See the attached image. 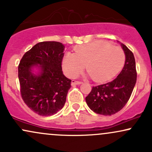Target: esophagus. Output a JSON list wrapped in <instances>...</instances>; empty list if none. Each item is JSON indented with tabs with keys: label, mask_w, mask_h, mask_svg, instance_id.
<instances>
[{
	"label": "esophagus",
	"mask_w": 152,
	"mask_h": 152,
	"mask_svg": "<svg viewBox=\"0 0 152 152\" xmlns=\"http://www.w3.org/2000/svg\"><path fill=\"white\" fill-rule=\"evenodd\" d=\"M82 83V82L81 81H75V80H72L71 81V85L72 86H74V85H79Z\"/></svg>",
	"instance_id": "obj_1"
}]
</instances>
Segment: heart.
I'll use <instances>...</instances> for the list:
<instances>
[{
  "instance_id": "1",
  "label": "heart",
  "mask_w": 152,
  "mask_h": 152,
  "mask_svg": "<svg viewBox=\"0 0 152 152\" xmlns=\"http://www.w3.org/2000/svg\"><path fill=\"white\" fill-rule=\"evenodd\" d=\"M75 53L65 54L63 70L67 76L74 78L84 69L99 83L109 81L121 71L125 63L122 48L104 41H97L76 46Z\"/></svg>"
}]
</instances>
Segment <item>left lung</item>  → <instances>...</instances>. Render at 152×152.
<instances>
[{
  "label": "left lung",
  "instance_id": "1",
  "mask_svg": "<svg viewBox=\"0 0 152 152\" xmlns=\"http://www.w3.org/2000/svg\"><path fill=\"white\" fill-rule=\"evenodd\" d=\"M126 60L124 66L118 76L112 81L93 86L86 97L87 105L94 112L104 116H111L126 104L137 82V70L134 54L123 43Z\"/></svg>",
  "mask_w": 152,
  "mask_h": 152
}]
</instances>
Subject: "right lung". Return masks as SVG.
I'll return each mask as SVG.
<instances>
[{"mask_svg":"<svg viewBox=\"0 0 152 152\" xmlns=\"http://www.w3.org/2000/svg\"><path fill=\"white\" fill-rule=\"evenodd\" d=\"M64 48L56 41L40 42L24 54L18 65L23 100L40 116L56 114L65 104L71 80L62 71ZM34 67L39 69L37 75L32 73Z\"/></svg>","mask_w":152,"mask_h":152,"instance_id":"1","label":"right lung"}]
</instances>
